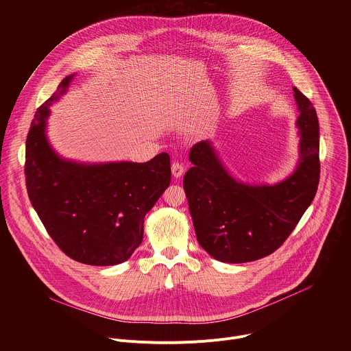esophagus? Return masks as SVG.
<instances>
[{
  "mask_svg": "<svg viewBox=\"0 0 351 351\" xmlns=\"http://www.w3.org/2000/svg\"><path fill=\"white\" fill-rule=\"evenodd\" d=\"M171 171H172V175H173L176 179H179V178L184 173V168H183V165L179 164V162H173L172 167H171Z\"/></svg>",
  "mask_w": 351,
  "mask_h": 351,
  "instance_id": "1",
  "label": "esophagus"
}]
</instances>
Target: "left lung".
<instances>
[{"mask_svg":"<svg viewBox=\"0 0 351 351\" xmlns=\"http://www.w3.org/2000/svg\"><path fill=\"white\" fill-rule=\"evenodd\" d=\"M298 158L276 183L236 179L211 140L190 152L183 187L197 240L218 261L243 264L272 254L313 203L319 183V125L310 99L293 87Z\"/></svg>","mask_w":351,"mask_h":351,"instance_id":"8db88e82","label":"left lung"}]
</instances>
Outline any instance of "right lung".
Returning <instances> with one entry per match:
<instances>
[{"label":"right lung","instance_id":"1","mask_svg":"<svg viewBox=\"0 0 351 351\" xmlns=\"http://www.w3.org/2000/svg\"><path fill=\"white\" fill-rule=\"evenodd\" d=\"M76 73L37 110L26 138V187L38 218L62 252L87 265H118L140 245L144 217L171 182L167 153L148 162H80L48 140V118Z\"/></svg>","mask_w":351,"mask_h":351}]
</instances>
